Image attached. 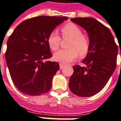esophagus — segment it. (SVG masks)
Wrapping results in <instances>:
<instances>
[{
    "label": "esophagus",
    "mask_w": 121,
    "mask_h": 121,
    "mask_svg": "<svg viewBox=\"0 0 121 121\" xmlns=\"http://www.w3.org/2000/svg\"><path fill=\"white\" fill-rule=\"evenodd\" d=\"M65 66V65L64 64H60V69H63Z\"/></svg>",
    "instance_id": "1"
}]
</instances>
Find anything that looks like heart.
Instances as JSON below:
<instances>
[{"instance_id":"1","label":"heart","mask_w":121,"mask_h":121,"mask_svg":"<svg viewBox=\"0 0 121 121\" xmlns=\"http://www.w3.org/2000/svg\"><path fill=\"white\" fill-rule=\"evenodd\" d=\"M61 33L64 37L70 38L68 43V49H62L54 54V60L61 64H67L76 59L80 54L84 56L89 50V41L88 38L83 35L81 29L73 23H68L61 28ZM48 44L51 50L55 51L58 49L60 37L56 31L50 33L47 39Z\"/></svg>"}]
</instances>
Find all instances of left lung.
Listing matches in <instances>:
<instances>
[{
    "instance_id": "left-lung-1",
    "label": "left lung",
    "mask_w": 121,
    "mask_h": 121,
    "mask_svg": "<svg viewBox=\"0 0 121 121\" xmlns=\"http://www.w3.org/2000/svg\"><path fill=\"white\" fill-rule=\"evenodd\" d=\"M71 20L86 30L90 47L82 61L85 67L78 65L73 67L69 88L79 97H91L104 88L115 71L118 46L110 30L98 20L88 17Z\"/></svg>"
}]
</instances>
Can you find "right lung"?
Here are the masks:
<instances>
[{
  "mask_svg": "<svg viewBox=\"0 0 121 121\" xmlns=\"http://www.w3.org/2000/svg\"><path fill=\"white\" fill-rule=\"evenodd\" d=\"M65 16H40L21 22L7 41L6 64L13 83L21 93L30 96L46 93L52 87L57 62L48 61L52 55L47 39Z\"/></svg>",
  "mask_w": 121,
  "mask_h": 121,
  "instance_id": "add662e5",
  "label": "right lung"
}]
</instances>
